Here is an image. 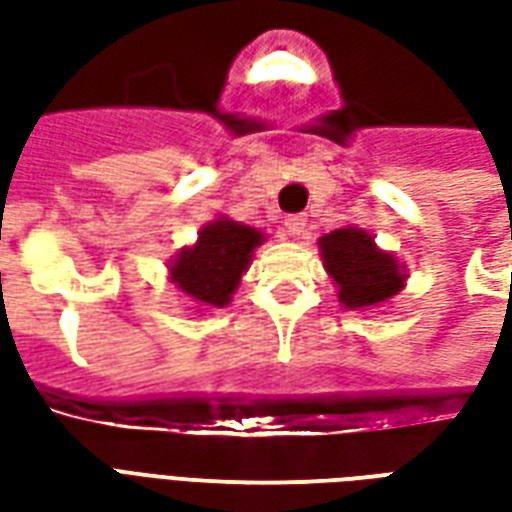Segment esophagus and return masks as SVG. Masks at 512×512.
<instances>
[{
	"instance_id": "1",
	"label": "esophagus",
	"mask_w": 512,
	"mask_h": 512,
	"mask_svg": "<svg viewBox=\"0 0 512 512\" xmlns=\"http://www.w3.org/2000/svg\"><path fill=\"white\" fill-rule=\"evenodd\" d=\"M285 230H288V235H293V238H301V235L307 233V219H304V216H288V219H285Z\"/></svg>"
}]
</instances>
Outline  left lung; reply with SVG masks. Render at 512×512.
<instances>
[{
    "label": "left lung",
    "instance_id": "left-lung-1",
    "mask_svg": "<svg viewBox=\"0 0 512 512\" xmlns=\"http://www.w3.org/2000/svg\"><path fill=\"white\" fill-rule=\"evenodd\" d=\"M318 249L345 310H376L406 288V266L362 227H337L318 238Z\"/></svg>",
    "mask_w": 512,
    "mask_h": 512
}]
</instances>
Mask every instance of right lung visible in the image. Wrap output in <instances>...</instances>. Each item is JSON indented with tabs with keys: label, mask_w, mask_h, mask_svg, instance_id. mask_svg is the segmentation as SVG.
Masks as SVG:
<instances>
[{
	"label": "right lung",
	"mask_w": 512,
	"mask_h": 512,
	"mask_svg": "<svg viewBox=\"0 0 512 512\" xmlns=\"http://www.w3.org/2000/svg\"><path fill=\"white\" fill-rule=\"evenodd\" d=\"M263 241L266 235L255 227L233 222L230 216H216L202 224L194 244L183 246L169 260V282L197 315L222 310L233 301V293Z\"/></svg>",
	"instance_id": "right-lung-1"
}]
</instances>
